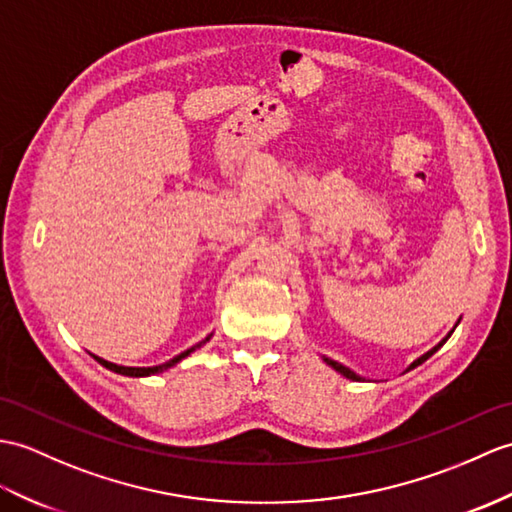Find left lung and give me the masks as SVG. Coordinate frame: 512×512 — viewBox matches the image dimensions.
<instances>
[{
    "label": "left lung",
    "mask_w": 512,
    "mask_h": 512,
    "mask_svg": "<svg viewBox=\"0 0 512 512\" xmlns=\"http://www.w3.org/2000/svg\"><path fill=\"white\" fill-rule=\"evenodd\" d=\"M451 334H454V329H451V331H449V334H447V336H445V338H443L441 342H438L434 349H430V351H427L425 355H421V358H419V360H414V362H412V364H410V366L406 368V371H412V368H417V366H419V364H423V362H425L427 358H432V355H434V353H436L438 349H441V347H443V344H445V342L449 340V336H451ZM323 360H325V362H327V364H329L331 368H334V371H338V373H340L342 377H347V379H353V382H364V379H362L360 375H355V373L351 371V368H347V366H342L340 362H336V360H331V358H325V355H323Z\"/></svg>",
    "instance_id": "obj_1"
}]
</instances>
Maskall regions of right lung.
I'll return each mask as SVG.
<instances>
[{
    "instance_id": "right-lung-1",
    "label": "right lung",
    "mask_w": 512,
    "mask_h": 512,
    "mask_svg": "<svg viewBox=\"0 0 512 512\" xmlns=\"http://www.w3.org/2000/svg\"><path fill=\"white\" fill-rule=\"evenodd\" d=\"M209 338L211 336H207L205 340L202 342H198L196 347H192V349H187V351H183V353H178L176 358H172L170 362H165V364H159V366H120V364H113V362H106V360H102V358H98V355H93V360H98L102 366H106L109 368V371H113V373H120V375H128V377H148V375H157V373H163V371H168V368H172L174 364H178L181 362L183 358H187L189 353L192 351H196V349H200L202 344L205 342H209Z\"/></svg>"
}]
</instances>
